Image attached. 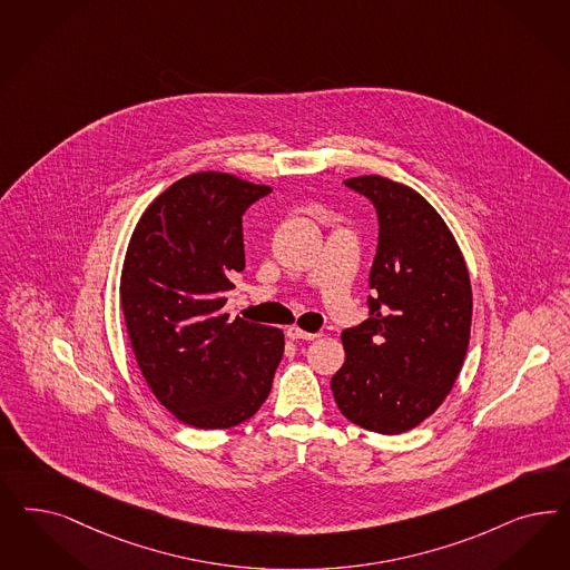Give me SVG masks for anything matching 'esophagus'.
Wrapping results in <instances>:
<instances>
[{"mask_svg":"<svg viewBox=\"0 0 570 570\" xmlns=\"http://www.w3.org/2000/svg\"><path fill=\"white\" fill-rule=\"evenodd\" d=\"M287 337L289 340H306V342H311V340H316L318 337V333H311V331L299 330V327H289L287 330Z\"/></svg>","mask_w":570,"mask_h":570,"instance_id":"obj_1","label":"esophagus"}]
</instances>
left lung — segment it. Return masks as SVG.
Returning <instances> with one entry per match:
<instances>
[{
    "mask_svg": "<svg viewBox=\"0 0 570 570\" xmlns=\"http://www.w3.org/2000/svg\"><path fill=\"white\" fill-rule=\"evenodd\" d=\"M344 184L380 222L368 273V318L342 333L346 361L331 377L342 415L368 432L403 434L430 417L460 375L472 285L460 245L420 193L382 176Z\"/></svg>",
    "mask_w": 570,
    "mask_h": 570,
    "instance_id": "left-lung-1",
    "label": "left lung"
}]
</instances>
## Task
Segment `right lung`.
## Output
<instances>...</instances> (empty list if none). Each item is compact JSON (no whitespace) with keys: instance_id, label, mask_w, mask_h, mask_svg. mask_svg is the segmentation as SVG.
I'll use <instances>...</instances> for the list:
<instances>
[{"instance_id":"obj_1","label":"right lung","mask_w":570,"mask_h":570,"mask_svg":"<svg viewBox=\"0 0 570 570\" xmlns=\"http://www.w3.org/2000/svg\"><path fill=\"white\" fill-rule=\"evenodd\" d=\"M271 193L190 174L148 205L129 239L119 297L134 356L157 401L199 430L256 415L283 356V331L222 313L245 268L240 218Z\"/></svg>"}]
</instances>
